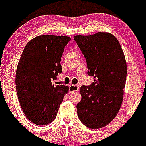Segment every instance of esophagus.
Returning a JSON list of instances; mask_svg holds the SVG:
<instances>
[{"mask_svg":"<svg viewBox=\"0 0 146 146\" xmlns=\"http://www.w3.org/2000/svg\"><path fill=\"white\" fill-rule=\"evenodd\" d=\"M79 87L78 85H70L69 86V93H72V92H75L78 91Z\"/></svg>","mask_w":146,"mask_h":146,"instance_id":"obj_1","label":"esophagus"}]
</instances>
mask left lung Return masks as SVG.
I'll list each match as a JSON object with an SVG mask.
<instances>
[{"instance_id": "obj_1", "label": "left lung", "mask_w": 146, "mask_h": 146, "mask_svg": "<svg viewBox=\"0 0 146 146\" xmlns=\"http://www.w3.org/2000/svg\"><path fill=\"white\" fill-rule=\"evenodd\" d=\"M87 61L94 82L80 88L77 104L80 121L90 129H100L116 117L121 106L127 73L126 58L118 39L109 32L74 36Z\"/></svg>"}]
</instances>
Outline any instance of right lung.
Returning a JSON list of instances; mask_svg holds the SVG:
<instances>
[{
  "label": "right lung",
  "mask_w": 146,
  "mask_h": 146,
  "mask_svg": "<svg viewBox=\"0 0 146 146\" xmlns=\"http://www.w3.org/2000/svg\"><path fill=\"white\" fill-rule=\"evenodd\" d=\"M70 40L66 36L40 35L28 42L20 56L16 91L25 115L35 124L51 123L68 92V86L56 85L53 81L62 72L60 62Z\"/></svg>",
  "instance_id": "obj_1"
}]
</instances>
